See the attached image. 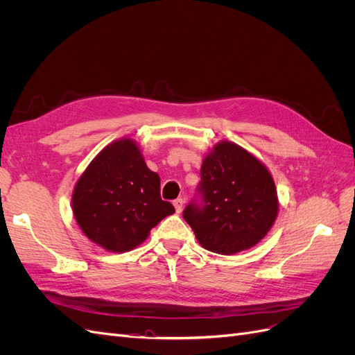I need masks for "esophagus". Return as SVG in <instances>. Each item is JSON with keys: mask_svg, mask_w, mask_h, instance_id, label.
Wrapping results in <instances>:
<instances>
[{"mask_svg": "<svg viewBox=\"0 0 355 355\" xmlns=\"http://www.w3.org/2000/svg\"><path fill=\"white\" fill-rule=\"evenodd\" d=\"M173 206H175L176 211L180 213L182 210H184V200H182V198H176V200L173 201Z\"/></svg>", "mask_w": 355, "mask_h": 355, "instance_id": "34e87169", "label": "esophagus"}]
</instances>
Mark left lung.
<instances>
[{
	"instance_id": "8db88e82",
	"label": "left lung",
	"mask_w": 355,
	"mask_h": 355,
	"mask_svg": "<svg viewBox=\"0 0 355 355\" xmlns=\"http://www.w3.org/2000/svg\"><path fill=\"white\" fill-rule=\"evenodd\" d=\"M198 184L184 219L198 243L213 253L250 249L272 228L278 213L274 179L268 168L237 144L219 142L204 158Z\"/></svg>"
}]
</instances>
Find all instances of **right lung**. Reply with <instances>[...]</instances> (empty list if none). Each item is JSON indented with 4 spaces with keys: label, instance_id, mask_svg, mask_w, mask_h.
<instances>
[{
    "label": "right lung",
    "instance_id": "obj_1",
    "mask_svg": "<svg viewBox=\"0 0 355 355\" xmlns=\"http://www.w3.org/2000/svg\"><path fill=\"white\" fill-rule=\"evenodd\" d=\"M72 210L81 231L114 253L142 244L157 223L175 213L159 197V176L127 137L103 148L84 170L73 188Z\"/></svg>",
    "mask_w": 355,
    "mask_h": 355
}]
</instances>
